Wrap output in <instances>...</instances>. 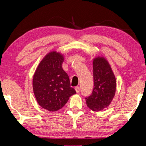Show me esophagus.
I'll return each mask as SVG.
<instances>
[{"mask_svg": "<svg viewBox=\"0 0 146 146\" xmlns=\"http://www.w3.org/2000/svg\"><path fill=\"white\" fill-rule=\"evenodd\" d=\"M75 89L76 92H77V93H79V91H80V88H79V87H76L75 88Z\"/></svg>", "mask_w": 146, "mask_h": 146, "instance_id": "34e87169", "label": "esophagus"}]
</instances>
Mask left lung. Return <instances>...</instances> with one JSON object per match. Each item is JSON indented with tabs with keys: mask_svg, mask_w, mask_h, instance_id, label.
Here are the masks:
<instances>
[{
	"mask_svg": "<svg viewBox=\"0 0 146 146\" xmlns=\"http://www.w3.org/2000/svg\"><path fill=\"white\" fill-rule=\"evenodd\" d=\"M94 88L85 98L87 105L93 111H100L110 105L115 95L116 80L108 61L103 57L93 59Z\"/></svg>",
	"mask_w": 146,
	"mask_h": 146,
	"instance_id": "1",
	"label": "left lung"
}]
</instances>
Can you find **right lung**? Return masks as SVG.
<instances>
[{"label":"right lung","mask_w":146,"mask_h":146,"mask_svg":"<svg viewBox=\"0 0 146 146\" xmlns=\"http://www.w3.org/2000/svg\"><path fill=\"white\" fill-rule=\"evenodd\" d=\"M64 57L53 51L39 63L33 77V91L43 108L50 112L61 109L69 97L76 93L71 87L69 76L62 68Z\"/></svg>","instance_id":"right-lung-1"}]
</instances>
